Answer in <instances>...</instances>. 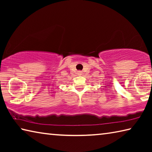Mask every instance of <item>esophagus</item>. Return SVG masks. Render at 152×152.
I'll return each mask as SVG.
<instances>
[{"label": "esophagus", "instance_id": "34e87169", "mask_svg": "<svg viewBox=\"0 0 152 152\" xmlns=\"http://www.w3.org/2000/svg\"><path fill=\"white\" fill-rule=\"evenodd\" d=\"M78 74H79V75H80V74H81L82 73H81V72H80V71H78Z\"/></svg>", "mask_w": 152, "mask_h": 152}]
</instances>
